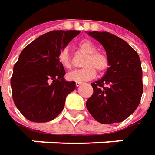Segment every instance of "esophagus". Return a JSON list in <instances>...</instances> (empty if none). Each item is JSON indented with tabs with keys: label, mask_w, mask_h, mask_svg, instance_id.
I'll use <instances>...</instances> for the list:
<instances>
[{
	"label": "esophagus",
	"mask_w": 155,
	"mask_h": 155,
	"mask_svg": "<svg viewBox=\"0 0 155 155\" xmlns=\"http://www.w3.org/2000/svg\"><path fill=\"white\" fill-rule=\"evenodd\" d=\"M82 84H83L82 82H76V86H77V87H78V86H80V85H81Z\"/></svg>",
	"instance_id": "1"
}]
</instances>
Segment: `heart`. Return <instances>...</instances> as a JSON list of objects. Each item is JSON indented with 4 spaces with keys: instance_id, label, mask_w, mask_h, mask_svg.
I'll list each match as a JSON object with an SVG mask.
<instances>
[{
    "instance_id": "obj_1",
    "label": "heart",
    "mask_w": 155,
    "mask_h": 155,
    "mask_svg": "<svg viewBox=\"0 0 155 155\" xmlns=\"http://www.w3.org/2000/svg\"><path fill=\"white\" fill-rule=\"evenodd\" d=\"M79 48L82 51L86 53V57L84 59L82 69L75 70L67 74V78L69 80L76 82H84L92 79L96 76V69L99 73L104 72L108 66L109 60L104 53L97 51V46L90 40H84L79 43ZM58 61L65 69L71 68V60L70 57V52L67 48L63 49L59 52Z\"/></svg>"
}]
</instances>
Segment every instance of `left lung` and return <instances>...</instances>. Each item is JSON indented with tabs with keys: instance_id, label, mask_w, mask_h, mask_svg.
<instances>
[{
	"instance_id": "obj_1",
	"label": "left lung",
	"mask_w": 155,
	"mask_h": 155,
	"mask_svg": "<svg viewBox=\"0 0 155 155\" xmlns=\"http://www.w3.org/2000/svg\"><path fill=\"white\" fill-rule=\"evenodd\" d=\"M106 51L109 67L91 83L93 94L86 101L91 116L101 124L122 122L135 111L143 92L140 59L126 41L109 32H87Z\"/></svg>"
}]
</instances>
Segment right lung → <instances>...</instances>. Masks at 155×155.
<instances>
[{
  "mask_svg": "<svg viewBox=\"0 0 155 155\" xmlns=\"http://www.w3.org/2000/svg\"><path fill=\"white\" fill-rule=\"evenodd\" d=\"M78 30H54L27 45L14 66L12 96L20 112L32 122L54 120L63 111L65 98L76 88L75 82L64 79L65 71L58 61Z\"/></svg>",
  "mask_w": 155,
  "mask_h": 155,
  "instance_id": "right-lung-1",
  "label": "right lung"
}]
</instances>
